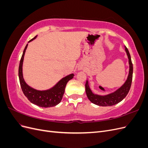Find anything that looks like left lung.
Here are the masks:
<instances>
[{"mask_svg":"<svg viewBox=\"0 0 148 148\" xmlns=\"http://www.w3.org/2000/svg\"><path fill=\"white\" fill-rule=\"evenodd\" d=\"M125 52L128 59L129 72L127 80L119 88L115 91L107 94L106 95H99L94 93L90 89L88 80H86L85 84V89L88 99L93 104L99 106H112L118 104L126 97L131 87L133 77V64L131 60L130 54L126 46H124Z\"/></svg>","mask_w":148,"mask_h":148,"instance_id":"8db88e82","label":"left lung"}]
</instances>
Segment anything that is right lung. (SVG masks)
<instances>
[{
  "instance_id": "1",
  "label": "right lung",
  "mask_w": 148,
  "mask_h": 148,
  "mask_svg": "<svg viewBox=\"0 0 148 148\" xmlns=\"http://www.w3.org/2000/svg\"><path fill=\"white\" fill-rule=\"evenodd\" d=\"M36 38L37 36H36L34 38L28 41V43L33 41ZM28 45V44H26L23 51L18 69V77L22 91L25 96L28 98V99L35 105L42 107H51L56 106L61 102L65 92L66 83L69 80L73 78L74 74L71 73L66 76L62 78L59 82H58L53 87L49 89H46V90H38V89L31 87L25 82L23 75V63L25 53Z\"/></svg>"
}]
</instances>
